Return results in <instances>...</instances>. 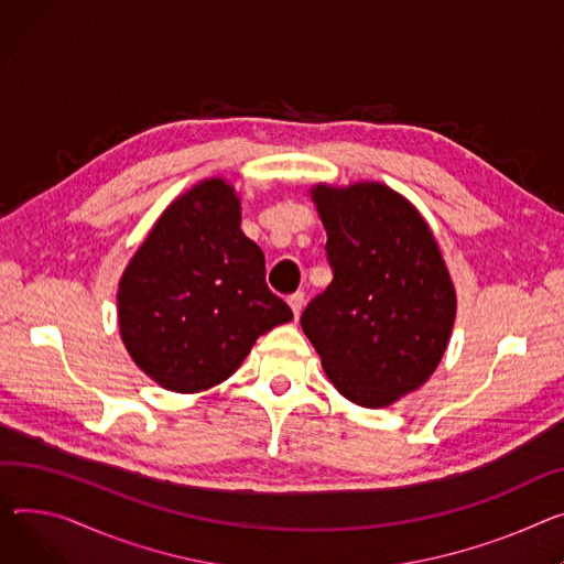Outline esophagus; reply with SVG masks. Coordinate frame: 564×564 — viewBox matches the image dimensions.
<instances>
[{"mask_svg":"<svg viewBox=\"0 0 564 564\" xmlns=\"http://www.w3.org/2000/svg\"><path fill=\"white\" fill-rule=\"evenodd\" d=\"M288 304H290V308H292V313H294V319H296L299 315H302V311H304V306H306V294H304V292L290 294Z\"/></svg>","mask_w":564,"mask_h":564,"instance_id":"obj_1","label":"esophagus"}]
</instances>
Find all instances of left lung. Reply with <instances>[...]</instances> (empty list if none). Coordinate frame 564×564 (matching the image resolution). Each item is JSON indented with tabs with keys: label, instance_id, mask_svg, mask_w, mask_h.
Masks as SVG:
<instances>
[{
	"label": "left lung",
	"instance_id": "1",
	"mask_svg": "<svg viewBox=\"0 0 564 564\" xmlns=\"http://www.w3.org/2000/svg\"><path fill=\"white\" fill-rule=\"evenodd\" d=\"M330 285L302 328L330 383L349 401L386 408L429 381L456 319V290L429 224L392 187L319 183Z\"/></svg>",
	"mask_w": 564,
	"mask_h": 564
}]
</instances>
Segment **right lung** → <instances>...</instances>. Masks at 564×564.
<instances>
[{
	"mask_svg": "<svg viewBox=\"0 0 564 564\" xmlns=\"http://www.w3.org/2000/svg\"><path fill=\"white\" fill-rule=\"evenodd\" d=\"M118 317L133 362L183 394L227 381L262 333L292 319L231 183L206 178L165 208L120 279Z\"/></svg>",
	"mask_w": 564,
	"mask_h": 564,
	"instance_id": "right-lung-1",
	"label": "right lung"
}]
</instances>
